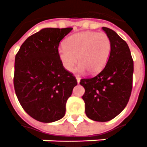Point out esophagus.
I'll return each mask as SVG.
<instances>
[{
	"mask_svg": "<svg viewBox=\"0 0 147 147\" xmlns=\"http://www.w3.org/2000/svg\"><path fill=\"white\" fill-rule=\"evenodd\" d=\"M76 79H77V82H78V83H79L80 81H81V78H80L79 77H76Z\"/></svg>",
	"mask_w": 147,
	"mask_h": 147,
	"instance_id": "obj_1",
	"label": "esophagus"
}]
</instances>
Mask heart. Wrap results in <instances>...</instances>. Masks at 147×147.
Listing matches in <instances>:
<instances>
[{"label":"heart","instance_id":"obj_1","mask_svg":"<svg viewBox=\"0 0 147 147\" xmlns=\"http://www.w3.org/2000/svg\"><path fill=\"white\" fill-rule=\"evenodd\" d=\"M110 53L111 41L109 36L96 32L70 35L58 50L59 58L65 69L71 70L78 57L80 65L75 71L83 73L88 69L91 74L98 73L104 68Z\"/></svg>","mask_w":147,"mask_h":147}]
</instances>
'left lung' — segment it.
<instances>
[{
	"label": "left lung",
	"mask_w": 147,
	"mask_h": 147,
	"mask_svg": "<svg viewBox=\"0 0 147 147\" xmlns=\"http://www.w3.org/2000/svg\"><path fill=\"white\" fill-rule=\"evenodd\" d=\"M111 41V53L102 71L81 80L85 114L94 121L107 122L125 109L132 89L134 62L127 43L113 30L103 27Z\"/></svg>",
	"instance_id": "obj_1"
}]
</instances>
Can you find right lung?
Segmentation results:
<instances>
[{"instance_id":"right-lung-1","label":"right lung","mask_w":147,"mask_h":147,"mask_svg":"<svg viewBox=\"0 0 147 147\" xmlns=\"http://www.w3.org/2000/svg\"><path fill=\"white\" fill-rule=\"evenodd\" d=\"M72 29H41L26 39L16 55V94L24 111L39 122L64 117L66 101L78 85L58 54L59 42Z\"/></svg>"}]
</instances>
